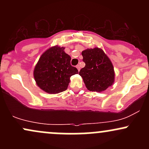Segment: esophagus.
Masks as SVG:
<instances>
[{"label":"esophagus","mask_w":149,"mask_h":149,"mask_svg":"<svg viewBox=\"0 0 149 149\" xmlns=\"http://www.w3.org/2000/svg\"><path fill=\"white\" fill-rule=\"evenodd\" d=\"M76 68H77V69L78 70V71H80V66H79V65H77V66H76Z\"/></svg>","instance_id":"1"}]
</instances>
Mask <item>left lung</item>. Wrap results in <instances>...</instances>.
Listing matches in <instances>:
<instances>
[{
    "label": "left lung",
    "mask_w": 149,
    "mask_h": 149,
    "mask_svg": "<svg viewBox=\"0 0 149 149\" xmlns=\"http://www.w3.org/2000/svg\"><path fill=\"white\" fill-rule=\"evenodd\" d=\"M85 66L79 75L90 91L102 92L114 83L113 66L109 58L102 49L95 47L82 52Z\"/></svg>",
    "instance_id": "8db88e82"
}]
</instances>
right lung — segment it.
<instances>
[{
	"instance_id": "right-lung-1",
	"label": "right lung",
	"mask_w": 149,
	"mask_h": 149,
	"mask_svg": "<svg viewBox=\"0 0 149 149\" xmlns=\"http://www.w3.org/2000/svg\"><path fill=\"white\" fill-rule=\"evenodd\" d=\"M64 47L54 46L46 50L38 61L33 76L38 86L49 94L67 90L70 77L78 73L71 65V57Z\"/></svg>"
}]
</instances>
